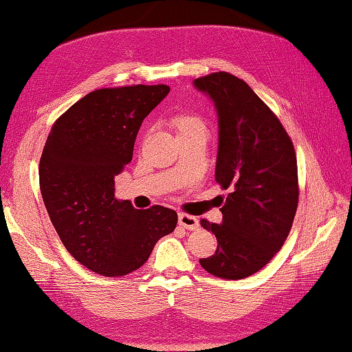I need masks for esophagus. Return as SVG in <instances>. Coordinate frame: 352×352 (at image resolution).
<instances>
[{"instance_id":"1","label":"esophagus","mask_w":352,"mask_h":352,"mask_svg":"<svg viewBox=\"0 0 352 352\" xmlns=\"http://www.w3.org/2000/svg\"><path fill=\"white\" fill-rule=\"evenodd\" d=\"M179 225H181V227L185 228V230L196 231L199 228V221H197V217H195V216L181 213V214H179Z\"/></svg>"}]
</instances>
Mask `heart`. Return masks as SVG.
I'll list each match as a JSON object with an SVG mask.
<instances>
[{
	"label": "heart",
	"mask_w": 352,
	"mask_h": 352,
	"mask_svg": "<svg viewBox=\"0 0 352 352\" xmlns=\"http://www.w3.org/2000/svg\"><path fill=\"white\" fill-rule=\"evenodd\" d=\"M173 125L177 131V135L187 133V131H193V130H199V129H205V122L202 121V118L195 115V113L177 115L175 118Z\"/></svg>",
	"instance_id": "obj_1"
}]
</instances>
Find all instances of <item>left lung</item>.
Wrapping results in <instances>:
<instances>
[{"mask_svg": "<svg viewBox=\"0 0 352 352\" xmlns=\"http://www.w3.org/2000/svg\"><path fill=\"white\" fill-rule=\"evenodd\" d=\"M195 87L214 102V176L222 190H230L222 223L201 221L216 236L217 250L199 262L210 274L239 280L262 270L293 227L299 204L294 145L279 118L243 79L216 72L195 79Z\"/></svg>", "mask_w": 352, "mask_h": 352, "instance_id": "8db88e82", "label": "left lung"}]
</instances>
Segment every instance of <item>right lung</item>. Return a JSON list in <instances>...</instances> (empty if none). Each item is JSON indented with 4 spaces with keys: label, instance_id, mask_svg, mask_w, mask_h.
I'll return each mask as SVG.
<instances>
[{
    "label": "right lung",
    "instance_id": "right-lung-1",
    "mask_svg": "<svg viewBox=\"0 0 352 352\" xmlns=\"http://www.w3.org/2000/svg\"><path fill=\"white\" fill-rule=\"evenodd\" d=\"M170 87L125 85L90 91L59 116L39 161V188L69 253L94 273L141 268L159 239L175 231V210H136L115 197V176L133 157L139 127Z\"/></svg>",
    "mask_w": 352,
    "mask_h": 352
}]
</instances>
